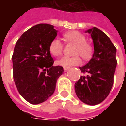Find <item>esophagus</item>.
I'll return each instance as SVG.
<instances>
[{
  "label": "esophagus",
  "instance_id": "esophagus-1",
  "mask_svg": "<svg viewBox=\"0 0 126 126\" xmlns=\"http://www.w3.org/2000/svg\"><path fill=\"white\" fill-rule=\"evenodd\" d=\"M64 71H68L69 70V68H64Z\"/></svg>",
  "mask_w": 126,
  "mask_h": 126
}]
</instances>
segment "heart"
I'll use <instances>...</instances> for the list:
<instances>
[{
    "label": "heart",
    "mask_w": 126,
    "mask_h": 126,
    "mask_svg": "<svg viewBox=\"0 0 126 126\" xmlns=\"http://www.w3.org/2000/svg\"><path fill=\"white\" fill-rule=\"evenodd\" d=\"M63 38L66 43H72L75 45L74 55H76L74 57H62L56 61L57 65L64 68H69L80 64V58L77 55H80L84 60H87L91 57L93 47L89 43H86V38L81 33L76 31L66 32L63 35ZM49 51L53 56L60 55L63 51V44L59 39L54 38L50 43Z\"/></svg>",
    "instance_id": "obj_1"
}]
</instances>
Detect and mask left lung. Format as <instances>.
<instances>
[{"label":"left lung","instance_id":"1","mask_svg":"<svg viewBox=\"0 0 126 126\" xmlns=\"http://www.w3.org/2000/svg\"><path fill=\"white\" fill-rule=\"evenodd\" d=\"M86 32L93 41L94 52L89 62L79 67L84 75L76 82L75 92L85 104L96 105L104 101L114 85L116 49L109 37L97 27Z\"/></svg>","mask_w":126,"mask_h":126}]
</instances>
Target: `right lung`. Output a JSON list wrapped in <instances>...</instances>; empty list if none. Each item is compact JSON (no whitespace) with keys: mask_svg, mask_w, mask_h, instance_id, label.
Masks as SVG:
<instances>
[{"mask_svg":"<svg viewBox=\"0 0 126 126\" xmlns=\"http://www.w3.org/2000/svg\"><path fill=\"white\" fill-rule=\"evenodd\" d=\"M57 33L54 26L39 24L26 31L16 43L12 57L13 79L19 94L31 104L48 99L64 72L62 66H53L49 51Z\"/></svg>","mask_w":126,"mask_h":126,"instance_id":"obj_1","label":"right lung"}]
</instances>
